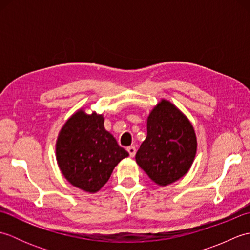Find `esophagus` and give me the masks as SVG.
<instances>
[{
  "label": "esophagus",
  "mask_w": 250,
  "mask_h": 250,
  "mask_svg": "<svg viewBox=\"0 0 250 250\" xmlns=\"http://www.w3.org/2000/svg\"><path fill=\"white\" fill-rule=\"evenodd\" d=\"M126 150H128L130 157H134L135 153H136V148L134 146H129L126 148Z\"/></svg>",
  "instance_id": "obj_1"
}]
</instances>
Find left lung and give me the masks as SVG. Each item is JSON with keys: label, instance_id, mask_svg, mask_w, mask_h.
<instances>
[{"label": "left lung", "instance_id": "1", "mask_svg": "<svg viewBox=\"0 0 250 250\" xmlns=\"http://www.w3.org/2000/svg\"><path fill=\"white\" fill-rule=\"evenodd\" d=\"M198 142L191 122L169 101L161 100L147 118V136L135 160L157 185L185 176L192 166Z\"/></svg>", "mask_w": 250, "mask_h": 250}]
</instances>
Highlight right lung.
I'll list each match as a JSON object with an SVG mask.
<instances>
[{
  "label": "right lung",
  "mask_w": 250,
  "mask_h": 250,
  "mask_svg": "<svg viewBox=\"0 0 250 250\" xmlns=\"http://www.w3.org/2000/svg\"><path fill=\"white\" fill-rule=\"evenodd\" d=\"M57 162L70 184L95 193L107 183L115 167L129 156L104 128V117L83 109L62 126L56 144Z\"/></svg>",
  "instance_id": "right-lung-1"
}]
</instances>
